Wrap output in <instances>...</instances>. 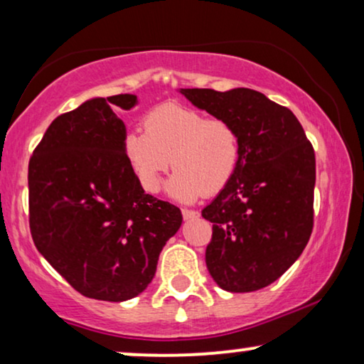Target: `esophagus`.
I'll return each instance as SVG.
<instances>
[{
	"instance_id": "34e87169",
	"label": "esophagus",
	"mask_w": 364,
	"mask_h": 364,
	"mask_svg": "<svg viewBox=\"0 0 364 364\" xmlns=\"http://www.w3.org/2000/svg\"><path fill=\"white\" fill-rule=\"evenodd\" d=\"M182 215L186 220H192V218H197L198 217V212L197 210H188V208H182Z\"/></svg>"
}]
</instances>
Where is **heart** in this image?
Here are the masks:
<instances>
[{"label":"heart","mask_w":364,"mask_h":364,"mask_svg":"<svg viewBox=\"0 0 364 364\" xmlns=\"http://www.w3.org/2000/svg\"><path fill=\"white\" fill-rule=\"evenodd\" d=\"M142 129L127 134L124 154L146 192L156 193L172 166L177 172L168 182V193L193 202L203 193L222 192L240 166V132L228 119L166 102L142 117Z\"/></svg>","instance_id":"heart-1"}]
</instances>
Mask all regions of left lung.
Here are the masks:
<instances>
[{"mask_svg":"<svg viewBox=\"0 0 364 364\" xmlns=\"http://www.w3.org/2000/svg\"><path fill=\"white\" fill-rule=\"evenodd\" d=\"M198 109L235 124L242 159L230 183L202 210L212 222L205 263L232 293L265 288L305 250L313 230L315 151L288 107L247 87L182 89Z\"/></svg>","mask_w":364,"mask_h":364,"instance_id":"obj_1","label":"left lung"}]
</instances>
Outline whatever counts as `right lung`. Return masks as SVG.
Masks as SVG:
<instances>
[{
    "mask_svg": "<svg viewBox=\"0 0 364 364\" xmlns=\"http://www.w3.org/2000/svg\"><path fill=\"white\" fill-rule=\"evenodd\" d=\"M137 97H96L58 116L28 167L29 230L38 252L87 298L124 301L146 290L181 208L159 200L129 167L114 109Z\"/></svg>",
    "mask_w": 364,
    "mask_h": 364,
    "instance_id": "obj_1",
    "label": "right lung"
}]
</instances>
